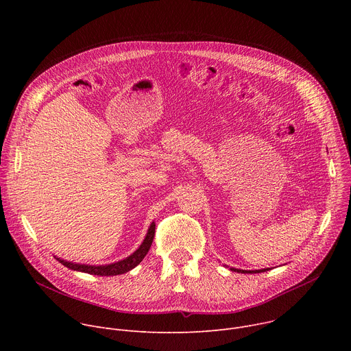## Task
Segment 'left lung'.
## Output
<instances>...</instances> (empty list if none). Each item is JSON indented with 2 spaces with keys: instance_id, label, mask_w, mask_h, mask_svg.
<instances>
[{
  "instance_id": "obj_1",
  "label": "left lung",
  "mask_w": 351,
  "mask_h": 351,
  "mask_svg": "<svg viewBox=\"0 0 351 351\" xmlns=\"http://www.w3.org/2000/svg\"><path fill=\"white\" fill-rule=\"evenodd\" d=\"M269 268H267V269H258V271H243V269H234V268H232V271H236V272H241V274H244V272H247V274H260V272H265V271H268Z\"/></svg>"
}]
</instances>
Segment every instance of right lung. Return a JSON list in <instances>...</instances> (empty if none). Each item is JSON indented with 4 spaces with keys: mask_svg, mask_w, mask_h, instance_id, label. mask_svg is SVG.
<instances>
[{
    "mask_svg": "<svg viewBox=\"0 0 351 351\" xmlns=\"http://www.w3.org/2000/svg\"><path fill=\"white\" fill-rule=\"evenodd\" d=\"M154 234H156V225L154 222L152 223V226H149L148 232H147V236L144 239V241L141 243V245L136 250V252L129 256L128 258L122 260V261H118L115 264H110V265H84V264H73V263H68V261H64L61 258H57L62 265L68 267L69 269H73V271H80V272H86V274H90V275H97V276H114V275H121V274H125L130 269H133L134 267H137L143 258L145 257V254L148 253L149 247H152V243L154 240Z\"/></svg>",
    "mask_w": 351,
    "mask_h": 351,
    "instance_id": "add662e5",
    "label": "right lung"
}]
</instances>
